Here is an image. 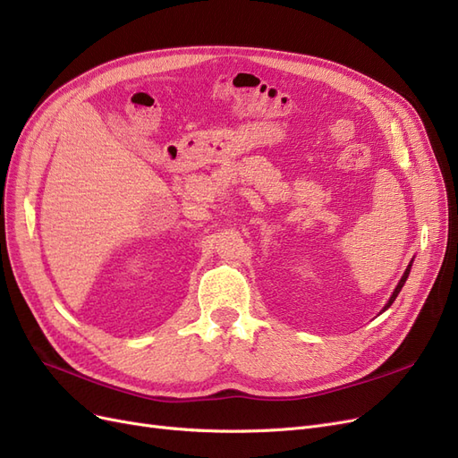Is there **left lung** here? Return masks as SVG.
Returning <instances> with one entry per match:
<instances>
[{
    "label": "left lung",
    "instance_id": "1",
    "mask_svg": "<svg viewBox=\"0 0 458 458\" xmlns=\"http://www.w3.org/2000/svg\"><path fill=\"white\" fill-rule=\"evenodd\" d=\"M411 266H412V261L409 263V267L405 269L403 276H401V281L397 283V286H395V290H394V294L390 296V300H387V303H386V306H384V310H382V311H386L387 308H390V306H392V303H394V300H395V298H397V294H399V290H401V288H403V284H405V281H407V276H409V273H411Z\"/></svg>",
    "mask_w": 458,
    "mask_h": 458
}]
</instances>
